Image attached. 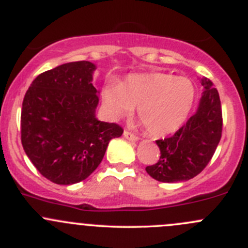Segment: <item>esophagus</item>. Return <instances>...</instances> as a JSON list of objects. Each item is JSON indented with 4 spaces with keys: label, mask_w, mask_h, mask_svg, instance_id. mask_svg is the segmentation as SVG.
<instances>
[{
    "label": "esophagus",
    "mask_w": 248,
    "mask_h": 248,
    "mask_svg": "<svg viewBox=\"0 0 248 248\" xmlns=\"http://www.w3.org/2000/svg\"><path fill=\"white\" fill-rule=\"evenodd\" d=\"M124 137L127 140H129V141H133V142L138 141V140H139L138 137H136V136H134V134H132L131 132H128V131H124Z\"/></svg>",
    "instance_id": "esophagus-1"
}]
</instances>
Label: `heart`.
Returning a JSON list of instances; mask_svg holds the SVG:
<instances>
[{
	"label": "heart",
	"mask_w": 248,
	"mask_h": 248,
	"mask_svg": "<svg viewBox=\"0 0 248 248\" xmlns=\"http://www.w3.org/2000/svg\"><path fill=\"white\" fill-rule=\"evenodd\" d=\"M194 97L191 80L158 72L131 74L119 85L109 82L102 90V101L110 116H128L138 107V117L155 137L176 131L188 116Z\"/></svg>",
	"instance_id": "heart-1"
}]
</instances>
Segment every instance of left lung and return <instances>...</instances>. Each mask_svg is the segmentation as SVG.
<instances>
[{
  "label": "left lung",
  "mask_w": 248,
  "mask_h": 248,
  "mask_svg": "<svg viewBox=\"0 0 248 248\" xmlns=\"http://www.w3.org/2000/svg\"><path fill=\"white\" fill-rule=\"evenodd\" d=\"M202 93L196 114L169 138L157 140L161 157L146 172L161 182L187 181L201 172L214 156L222 136L218 91L207 78H198Z\"/></svg>",
  "instance_id": "left-lung-1"
}]
</instances>
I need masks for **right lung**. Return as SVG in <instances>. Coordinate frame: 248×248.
Segmentation results:
<instances>
[{"mask_svg":"<svg viewBox=\"0 0 248 248\" xmlns=\"http://www.w3.org/2000/svg\"><path fill=\"white\" fill-rule=\"evenodd\" d=\"M96 68L90 61L61 64L37 77L25 94L22 147L37 170L54 184L73 185L89 177L110 140L124 133L116 124L96 117Z\"/></svg>","mask_w":248,"mask_h":248,"instance_id":"1","label":"right lung"}]
</instances>
